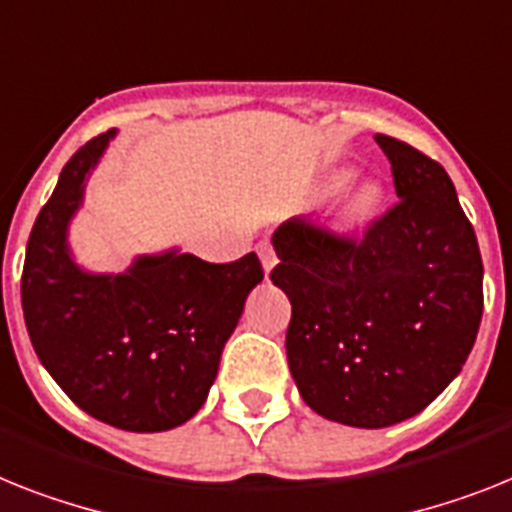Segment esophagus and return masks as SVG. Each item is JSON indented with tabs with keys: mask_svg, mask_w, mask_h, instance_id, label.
I'll return each mask as SVG.
<instances>
[{
	"mask_svg": "<svg viewBox=\"0 0 512 512\" xmlns=\"http://www.w3.org/2000/svg\"><path fill=\"white\" fill-rule=\"evenodd\" d=\"M257 255H260V263H263V270L270 276V270L276 268V263H278L276 252H273V244H270V242H260V244H257Z\"/></svg>",
	"mask_w": 512,
	"mask_h": 512,
	"instance_id": "obj_1",
	"label": "esophagus"
}]
</instances>
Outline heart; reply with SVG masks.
<instances>
[{"label":"heart","instance_id":"1","mask_svg":"<svg viewBox=\"0 0 512 512\" xmlns=\"http://www.w3.org/2000/svg\"><path fill=\"white\" fill-rule=\"evenodd\" d=\"M354 176L351 166H336L325 174L320 184L322 195H333L349 182ZM382 200H385V187H382L380 179H362L359 184H354L349 190V195L343 197L341 208H338V226L343 231H359L364 226L375 221V216L380 213Z\"/></svg>","mask_w":512,"mask_h":512}]
</instances>
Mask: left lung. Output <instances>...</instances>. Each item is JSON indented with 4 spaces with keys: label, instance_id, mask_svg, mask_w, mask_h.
Instances as JSON below:
<instances>
[{
    "label": "left lung",
    "instance_id": "left-lung-1",
    "mask_svg": "<svg viewBox=\"0 0 512 512\" xmlns=\"http://www.w3.org/2000/svg\"><path fill=\"white\" fill-rule=\"evenodd\" d=\"M398 200L362 242L304 218L273 231L286 356L309 409L346 427L411 419L458 377L482 322V255L448 171L377 135Z\"/></svg>",
    "mask_w": 512,
    "mask_h": 512
}]
</instances>
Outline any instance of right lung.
<instances>
[{
  "label": "right lung",
  "instance_id": "obj_1",
  "mask_svg": "<svg viewBox=\"0 0 512 512\" xmlns=\"http://www.w3.org/2000/svg\"><path fill=\"white\" fill-rule=\"evenodd\" d=\"M114 137L77 150L33 223L20 283L25 328L85 414L127 432H166L203 409L263 268L255 252L205 263L179 247L137 255L122 273L77 263L70 226Z\"/></svg>",
  "mask_w": 512,
  "mask_h": 512
}]
</instances>
